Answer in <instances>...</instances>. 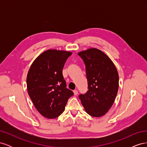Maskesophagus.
<instances>
[{
    "instance_id": "esophagus-1",
    "label": "esophagus",
    "mask_w": 147,
    "mask_h": 147,
    "mask_svg": "<svg viewBox=\"0 0 147 147\" xmlns=\"http://www.w3.org/2000/svg\"><path fill=\"white\" fill-rule=\"evenodd\" d=\"M74 93L75 96H77L78 94V91L77 90H74Z\"/></svg>"
}]
</instances>
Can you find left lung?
Returning a JSON list of instances; mask_svg holds the SVG:
<instances>
[{
    "mask_svg": "<svg viewBox=\"0 0 147 147\" xmlns=\"http://www.w3.org/2000/svg\"><path fill=\"white\" fill-rule=\"evenodd\" d=\"M78 54L85 64L89 89L79 98L88 114L94 117L104 116L112 107L117 95V69L110 57L97 48H89Z\"/></svg>",
    "mask_w": 147,
    "mask_h": 147,
    "instance_id": "8db88e82",
    "label": "left lung"
}]
</instances>
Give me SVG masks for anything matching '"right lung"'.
I'll list each match as a JSON object with an SVG mask.
<instances>
[{"instance_id": "1", "label": "right lung", "mask_w": 147, "mask_h": 147, "mask_svg": "<svg viewBox=\"0 0 147 147\" xmlns=\"http://www.w3.org/2000/svg\"><path fill=\"white\" fill-rule=\"evenodd\" d=\"M72 52L56 49L41 53L28 71V94L35 109L43 117L53 119L63 113L68 99L74 95L66 88L63 69Z\"/></svg>"}]
</instances>
